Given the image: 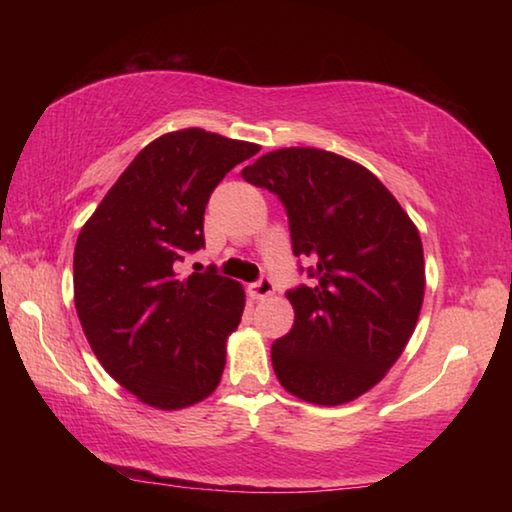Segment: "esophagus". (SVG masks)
<instances>
[{
    "label": "esophagus",
    "instance_id": "34e87169",
    "mask_svg": "<svg viewBox=\"0 0 512 512\" xmlns=\"http://www.w3.org/2000/svg\"><path fill=\"white\" fill-rule=\"evenodd\" d=\"M248 291L253 293V298H257V300H262V298H268V296H273V291H275V284H273V280L271 277H259L257 282H253L248 287Z\"/></svg>",
    "mask_w": 512,
    "mask_h": 512
}]
</instances>
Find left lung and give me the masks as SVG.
<instances>
[{
    "label": "left lung",
    "mask_w": 512,
    "mask_h": 512,
    "mask_svg": "<svg viewBox=\"0 0 512 512\" xmlns=\"http://www.w3.org/2000/svg\"><path fill=\"white\" fill-rule=\"evenodd\" d=\"M241 176L280 198L293 255L314 264L309 287L287 291L296 320L271 348L275 375L305 402H350L400 359L418 323L420 232L377 176L336 153L271 151Z\"/></svg>",
    "instance_id": "8db88e82"
}]
</instances>
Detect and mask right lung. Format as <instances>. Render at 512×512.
<instances>
[{
    "label": "right lung",
    "instance_id": "1",
    "mask_svg": "<svg viewBox=\"0 0 512 512\" xmlns=\"http://www.w3.org/2000/svg\"><path fill=\"white\" fill-rule=\"evenodd\" d=\"M257 151L203 128L162 135L137 153L76 239L74 305L90 348L155 409H185L221 381L244 289L214 266L189 277L176 268L205 246L214 187Z\"/></svg>",
    "mask_w": 512,
    "mask_h": 512
}]
</instances>
